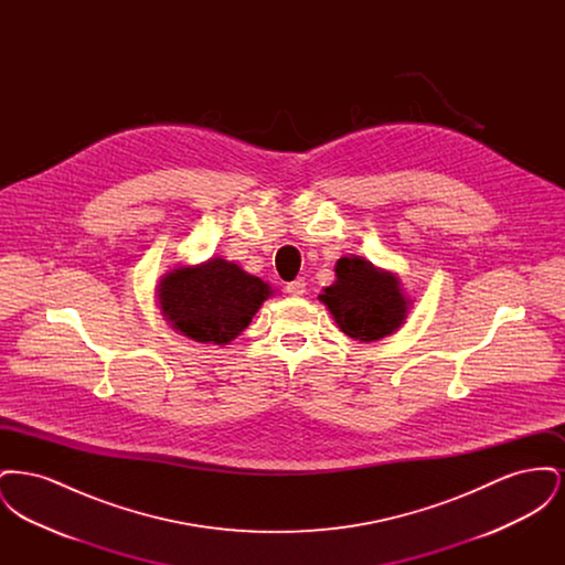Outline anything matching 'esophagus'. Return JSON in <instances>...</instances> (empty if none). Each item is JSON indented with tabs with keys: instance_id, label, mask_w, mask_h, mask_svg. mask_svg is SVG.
I'll list each match as a JSON object with an SVG mask.
<instances>
[{
	"instance_id": "1",
	"label": "esophagus",
	"mask_w": 565,
	"mask_h": 565,
	"mask_svg": "<svg viewBox=\"0 0 565 565\" xmlns=\"http://www.w3.org/2000/svg\"><path fill=\"white\" fill-rule=\"evenodd\" d=\"M305 286H307V284H305V279H300V277H298V279L290 281V284L286 286V290H288V295L302 296L305 295Z\"/></svg>"
}]
</instances>
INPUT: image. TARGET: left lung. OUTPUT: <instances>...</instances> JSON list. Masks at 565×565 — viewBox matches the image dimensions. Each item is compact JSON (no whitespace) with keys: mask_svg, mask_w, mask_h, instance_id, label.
Masks as SVG:
<instances>
[{"mask_svg":"<svg viewBox=\"0 0 565 565\" xmlns=\"http://www.w3.org/2000/svg\"><path fill=\"white\" fill-rule=\"evenodd\" d=\"M334 273L337 281L323 288L320 300L350 339L373 343L403 326L411 302L394 273L362 256L341 258Z\"/></svg>","mask_w":565,"mask_h":565,"instance_id":"1","label":"left lung"}]
</instances>
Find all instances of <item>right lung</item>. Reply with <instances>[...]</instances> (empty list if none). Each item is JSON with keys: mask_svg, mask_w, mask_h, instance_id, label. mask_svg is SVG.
<instances>
[{"mask_svg": "<svg viewBox=\"0 0 565 565\" xmlns=\"http://www.w3.org/2000/svg\"><path fill=\"white\" fill-rule=\"evenodd\" d=\"M157 292L164 320L184 337L196 343L228 345L273 290L235 263L210 258L164 273Z\"/></svg>", "mask_w": 565, "mask_h": 565, "instance_id": "1", "label": "right lung"}]
</instances>
